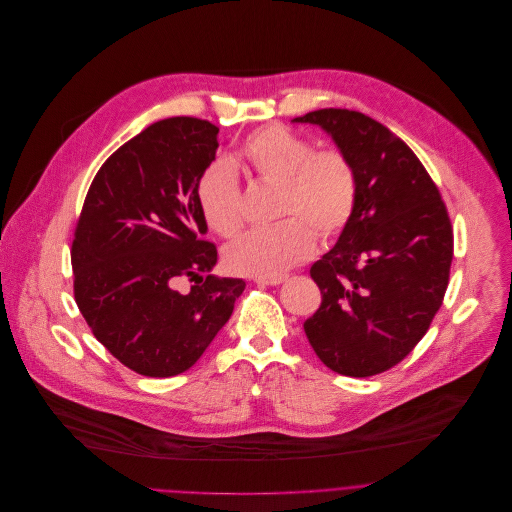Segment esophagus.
<instances>
[{
	"label": "esophagus",
	"instance_id": "obj_1",
	"mask_svg": "<svg viewBox=\"0 0 512 512\" xmlns=\"http://www.w3.org/2000/svg\"><path fill=\"white\" fill-rule=\"evenodd\" d=\"M286 280V276L282 274V276H272V278H256V282L258 284H264V286H278V284H282Z\"/></svg>",
	"mask_w": 512,
	"mask_h": 512
}]
</instances>
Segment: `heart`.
<instances>
[{
    "instance_id": "obj_1",
    "label": "heart",
    "mask_w": 512,
    "mask_h": 512,
    "mask_svg": "<svg viewBox=\"0 0 512 512\" xmlns=\"http://www.w3.org/2000/svg\"><path fill=\"white\" fill-rule=\"evenodd\" d=\"M240 157L260 181L278 185V216L284 220L232 242L224 254L232 272L282 276L315 254L317 234L331 240L351 222L359 175L343 149H315L290 129L268 125L246 137ZM195 201L203 222L216 234L230 238L240 230L242 191L228 163L214 161L201 171Z\"/></svg>"
}]
</instances>
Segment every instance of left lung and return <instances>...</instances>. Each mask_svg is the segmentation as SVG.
I'll use <instances>...</instances> for the list:
<instances>
[{"mask_svg":"<svg viewBox=\"0 0 512 512\" xmlns=\"http://www.w3.org/2000/svg\"><path fill=\"white\" fill-rule=\"evenodd\" d=\"M294 123L325 129L359 175L351 222L311 266L323 300L304 333L335 373L371 377L410 355L440 311L454 256L450 216L416 153L371 117L321 109Z\"/></svg>","mask_w":512,"mask_h":512,"instance_id":"obj_1","label":"left lung"}]
</instances>
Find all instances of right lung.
I'll list each match as a JSON object with an SVG mask.
<instances>
[{"label":"right lung","mask_w":512,"mask_h":512,"mask_svg":"<svg viewBox=\"0 0 512 512\" xmlns=\"http://www.w3.org/2000/svg\"><path fill=\"white\" fill-rule=\"evenodd\" d=\"M220 129L173 117L119 147L94 175L72 240L74 300L92 335L145 377L187 371L228 323L242 278L218 262L195 183ZM194 284L181 291L178 284Z\"/></svg>","instance_id":"add662e5"}]
</instances>
